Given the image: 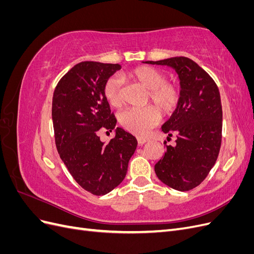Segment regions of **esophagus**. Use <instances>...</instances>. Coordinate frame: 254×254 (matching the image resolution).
I'll return each instance as SVG.
<instances>
[{
  "label": "esophagus",
  "mask_w": 254,
  "mask_h": 254,
  "mask_svg": "<svg viewBox=\"0 0 254 254\" xmlns=\"http://www.w3.org/2000/svg\"><path fill=\"white\" fill-rule=\"evenodd\" d=\"M136 140H137V143H139V145H143V144H145L146 142L148 141L147 139H145V137H141V136H140V137H137Z\"/></svg>",
  "instance_id": "34e87169"
}]
</instances>
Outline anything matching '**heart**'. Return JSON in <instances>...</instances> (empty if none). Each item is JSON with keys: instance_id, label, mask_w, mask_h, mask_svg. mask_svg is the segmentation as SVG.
Masks as SVG:
<instances>
[{"instance_id": "1", "label": "heart", "mask_w": 254, "mask_h": 254, "mask_svg": "<svg viewBox=\"0 0 254 254\" xmlns=\"http://www.w3.org/2000/svg\"><path fill=\"white\" fill-rule=\"evenodd\" d=\"M127 77L148 90L147 99L163 114L175 110L179 102V90L175 84L165 82L162 72L150 66H139L130 71ZM104 96L111 106L118 107L122 102V80L117 75L107 79L104 84ZM160 120L159 111L152 106L143 109H127L120 114V124L127 131L143 136Z\"/></svg>"}]
</instances>
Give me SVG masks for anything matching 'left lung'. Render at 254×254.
Here are the masks:
<instances>
[{
	"instance_id": "8db88e82",
	"label": "left lung",
	"mask_w": 254,
	"mask_h": 254,
	"mask_svg": "<svg viewBox=\"0 0 254 254\" xmlns=\"http://www.w3.org/2000/svg\"><path fill=\"white\" fill-rule=\"evenodd\" d=\"M143 64L174 68L180 80V97L172 117L161 127L176 144L155 165L158 178L177 190L199 186L214 166L221 143L222 109L220 94L211 76L195 61L172 57ZM167 136V137H168Z\"/></svg>"
}]
</instances>
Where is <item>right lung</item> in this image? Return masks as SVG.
I'll use <instances>...</instances> for the list:
<instances>
[{
	"label": "right lung",
	"mask_w": 254,
	"mask_h": 254,
	"mask_svg": "<svg viewBox=\"0 0 254 254\" xmlns=\"http://www.w3.org/2000/svg\"><path fill=\"white\" fill-rule=\"evenodd\" d=\"M121 67L118 64L81 61L60 79L53 95L52 119L59 156L75 181L97 196L108 194L124 180L137 145L131 133L115 128L117 120L104 96L105 82ZM101 128L115 129L116 135L108 143L97 135Z\"/></svg>",
	"instance_id": "add662e5"
}]
</instances>
